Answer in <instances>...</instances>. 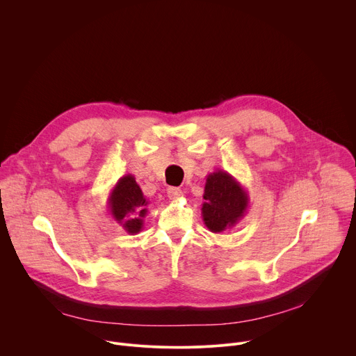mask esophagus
<instances>
[{"label":"esophagus","instance_id":"34e87169","mask_svg":"<svg viewBox=\"0 0 356 356\" xmlns=\"http://www.w3.org/2000/svg\"><path fill=\"white\" fill-rule=\"evenodd\" d=\"M168 195L170 200H179L183 195V191L177 187H169L168 188Z\"/></svg>","mask_w":356,"mask_h":356}]
</instances>
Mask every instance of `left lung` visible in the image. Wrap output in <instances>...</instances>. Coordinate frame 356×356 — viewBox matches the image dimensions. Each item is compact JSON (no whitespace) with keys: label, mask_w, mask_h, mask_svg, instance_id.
<instances>
[{"label":"left lung","mask_w":356,"mask_h":356,"mask_svg":"<svg viewBox=\"0 0 356 356\" xmlns=\"http://www.w3.org/2000/svg\"><path fill=\"white\" fill-rule=\"evenodd\" d=\"M202 198L206 200L201 206L202 221L214 234L235 227L243 218L249 206L248 191L234 176L224 170L207 176Z\"/></svg>","instance_id":"obj_1"}]
</instances>
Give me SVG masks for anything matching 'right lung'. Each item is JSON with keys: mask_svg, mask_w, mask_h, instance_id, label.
Masks as SVG:
<instances>
[{"mask_svg": "<svg viewBox=\"0 0 356 356\" xmlns=\"http://www.w3.org/2000/svg\"><path fill=\"white\" fill-rule=\"evenodd\" d=\"M108 210L122 228L134 235L143 228L149 201L145 198L139 184L132 175L122 176L113 187L108 197Z\"/></svg>", "mask_w": 356, "mask_h": 356, "instance_id": "1", "label": "right lung"}]
</instances>
